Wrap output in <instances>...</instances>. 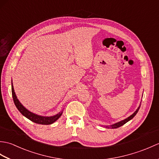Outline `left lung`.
Instances as JSON below:
<instances>
[{
	"label": "left lung",
	"mask_w": 159,
	"mask_h": 159,
	"mask_svg": "<svg viewBox=\"0 0 159 159\" xmlns=\"http://www.w3.org/2000/svg\"><path fill=\"white\" fill-rule=\"evenodd\" d=\"M140 107H141V102H140V104H139V107H138L137 109V110L134 111V112L133 114H132L131 116H130L129 117H128L127 118H126V119H124V120H121L120 121H118V122L115 123L113 124H111V125H110V126H104V128H113V129H114V128H119V127H120L121 126H123L124 124H125L126 122H128V121H130V120L133 119V118L136 116V114L137 113V112L139 110Z\"/></svg>",
	"instance_id": "left-lung-1"
}]
</instances>
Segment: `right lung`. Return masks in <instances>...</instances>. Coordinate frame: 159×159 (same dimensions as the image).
<instances>
[{
    "instance_id": "1",
    "label": "right lung",
    "mask_w": 159,
    "mask_h": 159,
    "mask_svg": "<svg viewBox=\"0 0 159 159\" xmlns=\"http://www.w3.org/2000/svg\"><path fill=\"white\" fill-rule=\"evenodd\" d=\"M11 93H12L13 102H14V104L17 109H18L20 112L22 113V116L27 118V119H29V120L32 121L33 122H35L36 124H43V125L51 124L58 120L59 118L61 116V115L63 113V109H63L59 113L52 116H39V115L35 114L34 113L31 112V111H30L29 110H28L26 108H25L22 105V103L20 102L19 100L18 99V98H17L16 94L14 92V89H13L12 80H11Z\"/></svg>"
}]
</instances>
